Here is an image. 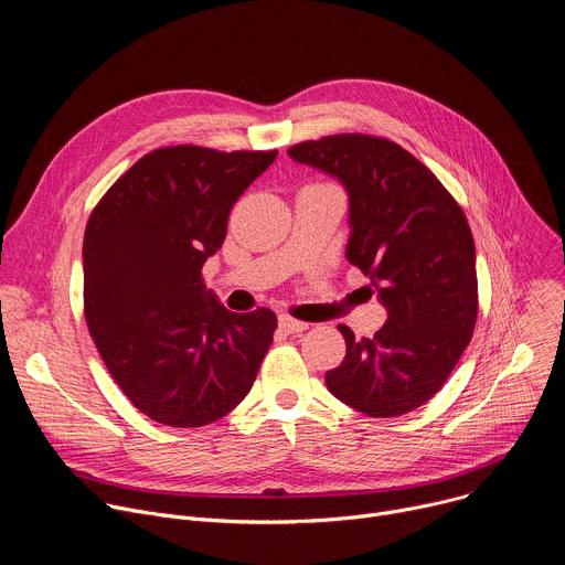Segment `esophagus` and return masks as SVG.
I'll return each mask as SVG.
<instances>
[{"label": "esophagus", "mask_w": 565, "mask_h": 565, "mask_svg": "<svg viewBox=\"0 0 565 565\" xmlns=\"http://www.w3.org/2000/svg\"><path fill=\"white\" fill-rule=\"evenodd\" d=\"M279 329L284 331V333H301V331H306L308 329V324L306 321H299V319H292L290 315H279Z\"/></svg>", "instance_id": "obj_1"}]
</instances>
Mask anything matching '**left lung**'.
Here are the masks:
<instances>
[{
    "label": "left lung",
    "mask_w": 565,
    "mask_h": 565,
    "mask_svg": "<svg viewBox=\"0 0 565 565\" xmlns=\"http://www.w3.org/2000/svg\"><path fill=\"white\" fill-rule=\"evenodd\" d=\"M288 156L344 185L347 259L386 308L373 338L355 340L338 327L347 358L327 373L329 391L373 418L423 407L458 364L478 315L476 248L460 205L416 156L386 138L327 136Z\"/></svg>",
    "instance_id": "left-lung-1"
}]
</instances>
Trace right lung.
<instances>
[{"mask_svg":"<svg viewBox=\"0 0 565 565\" xmlns=\"http://www.w3.org/2000/svg\"><path fill=\"white\" fill-rule=\"evenodd\" d=\"M277 151L177 145L149 151L103 196L83 246L85 317L131 405L168 427H203L248 395L273 344L268 308L232 312L201 268L236 199Z\"/></svg>","mask_w":565,"mask_h":565,"instance_id":"obj_1","label":"right lung"}]
</instances>
